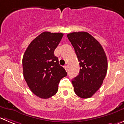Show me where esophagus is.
<instances>
[{
    "mask_svg": "<svg viewBox=\"0 0 124 124\" xmlns=\"http://www.w3.org/2000/svg\"><path fill=\"white\" fill-rule=\"evenodd\" d=\"M64 69H66V70H68V66H64Z\"/></svg>",
    "mask_w": 124,
    "mask_h": 124,
    "instance_id": "esophagus-1",
    "label": "esophagus"
}]
</instances>
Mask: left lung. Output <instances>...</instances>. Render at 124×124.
<instances>
[{"instance_id":"8db88e82","label":"left lung","mask_w":124,"mask_h":124,"mask_svg":"<svg viewBox=\"0 0 124 124\" xmlns=\"http://www.w3.org/2000/svg\"><path fill=\"white\" fill-rule=\"evenodd\" d=\"M80 62L79 74L72 80L75 93L82 99L90 98L103 83L108 69L105 52L101 44L85 31L67 35Z\"/></svg>"}]
</instances>
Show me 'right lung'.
<instances>
[{"label": "right lung", "mask_w": 124, "mask_h": 124, "mask_svg": "<svg viewBox=\"0 0 124 124\" xmlns=\"http://www.w3.org/2000/svg\"><path fill=\"white\" fill-rule=\"evenodd\" d=\"M63 36L61 33L44 31L30 42L23 54V77L31 92L40 98L55 95L60 80L67 75L54 55Z\"/></svg>", "instance_id": "obj_1"}]
</instances>
